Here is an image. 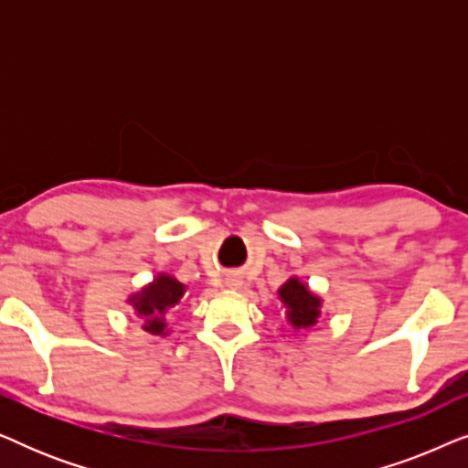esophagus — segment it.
Segmentation results:
<instances>
[{
  "label": "esophagus",
  "mask_w": 468,
  "mask_h": 468,
  "mask_svg": "<svg viewBox=\"0 0 468 468\" xmlns=\"http://www.w3.org/2000/svg\"><path fill=\"white\" fill-rule=\"evenodd\" d=\"M228 287H232V290H239V287L242 285V279L240 277H236V274H232V277H228Z\"/></svg>",
  "instance_id": "obj_1"
}]
</instances>
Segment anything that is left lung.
Listing matches in <instances>:
<instances>
[{"label": "left lung", "instance_id": "obj_1", "mask_svg": "<svg viewBox=\"0 0 468 468\" xmlns=\"http://www.w3.org/2000/svg\"><path fill=\"white\" fill-rule=\"evenodd\" d=\"M279 300L285 306L287 322L296 330L311 328L322 315V311H319L322 309V298L315 296L304 283H300L298 277H292L281 285Z\"/></svg>", "mask_w": 468, "mask_h": 468}]
</instances>
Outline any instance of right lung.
<instances>
[{"mask_svg": "<svg viewBox=\"0 0 468 468\" xmlns=\"http://www.w3.org/2000/svg\"><path fill=\"white\" fill-rule=\"evenodd\" d=\"M185 293V285L181 281H176L170 274H157L153 279V283L143 287L138 293L127 300L133 306V311L138 313V317L143 319V328L149 335L165 336V317H168L170 309L181 303Z\"/></svg>", "mask_w": 468, "mask_h": 468, "instance_id": "right-lung-1", "label": "right lung"}]
</instances>
